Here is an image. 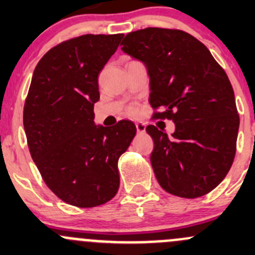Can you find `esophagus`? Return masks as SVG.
Listing matches in <instances>:
<instances>
[{
	"instance_id": "34e87169",
	"label": "esophagus",
	"mask_w": 255,
	"mask_h": 255,
	"mask_svg": "<svg viewBox=\"0 0 255 255\" xmlns=\"http://www.w3.org/2000/svg\"><path fill=\"white\" fill-rule=\"evenodd\" d=\"M135 128H137L138 133H144L145 132V125L142 122H137L135 123Z\"/></svg>"
}]
</instances>
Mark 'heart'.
<instances>
[{
  "label": "heart",
  "mask_w": 255,
  "mask_h": 255,
  "mask_svg": "<svg viewBox=\"0 0 255 255\" xmlns=\"http://www.w3.org/2000/svg\"><path fill=\"white\" fill-rule=\"evenodd\" d=\"M135 112H137V107H134V106L130 107V109H129V113H130V115H134Z\"/></svg>",
  "instance_id": "heart-1"
}]
</instances>
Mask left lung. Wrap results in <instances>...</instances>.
<instances>
[{"mask_svg": "<svg viewBox=\"0 0 255 255\" xmlns=\"http://www.w3.org/2000/svg\"><path fill=\"white\" fill-rule=\"evenodd\" d=\"M122 50L145 65L154 118L175 123L169 137L150 125V163L166 192L195 199L212 191L232 166L239 128L227 74L189 33L145 28L128 33Z\"/></svg>", "mask_w": 255, "mask_h": 255, "instance_id": "obj_1", "label": "left lung"}]
</instances>
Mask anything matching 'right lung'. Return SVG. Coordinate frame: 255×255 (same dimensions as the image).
Masks as SVG:
<instances>
[{"label": "right lung", "mask_w": 255, "mask_h": 255, "mask_svg": "<svg viewBox=\"0 0 255 255\" xmlns=\"http://www.w3.org/2000/svg\"><path fill=\"white\" fill-rule=\"evenodd\" d=\"M123 34H85L51 48L37 64L23 110L33 161L47 186L76 207L106 204L120 187L117 163L135 126H96L99 74Z\"/></svg>", "instance_id": "right-lung-1"}]
</instances>
